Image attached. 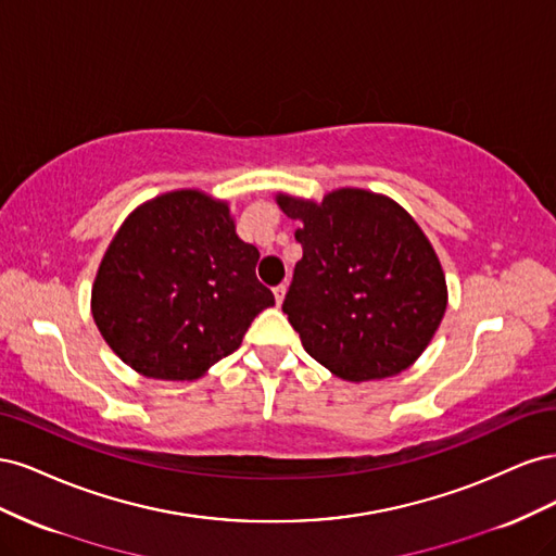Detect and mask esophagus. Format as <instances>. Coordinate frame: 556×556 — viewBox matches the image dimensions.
Instances as JSON below:
<instances>
[{"instance_id":"esophagus-1","label":"esophagus","mask_w":556,"mask_h":556,"mask_svg":"<svg viewBox=\"0 0 556 556\" xmlns=\"http://www.w3.org/2000/svg\"><path fill=\"white\" fill-rule=\"evenodd\" d=\"M285 292H288V285H278V288H274V296H276V304H278V306L282 304Z\"/></svg>"}]
</instances>
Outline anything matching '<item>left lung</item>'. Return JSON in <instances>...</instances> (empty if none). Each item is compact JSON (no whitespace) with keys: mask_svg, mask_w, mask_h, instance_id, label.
Segmentation results:
<instances>
[{"mask_svg":"<svg viewBox=\"0 0 556 556\" xmlns=\"http://www.w3.org/2000/svg\"><path fill=\"white\" fill-rule=\"evenodd\" d=\"M304 255L282 311L308 355L348 382L406 371L447 308L443 266L394 199L339 188L323 201L278 192Z\"/></svg>","mask_w":556,"mask_h":556,"instance_id":"left-lung-1","label":"left lung"}]
</instances>
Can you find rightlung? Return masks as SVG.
Segmentation results:
<instances>
[{
	"label": "right lung",
	"instance_id": "add662e5",
	"mask_svg": "<svg viewBox=\"0 0 556 556\" xmlns=\"http://www.w3.org/2000/svg\"><path fill=\"white\" fill-rule=\"evenodd\" d=\"M257 260L227 201L192 188L164 192L134 208L109 243L92 282L94 325L137 374L197 380L276 304L255 276Z\"/></svg>",
	"mask_w": 556,
	"mask_h": 556
}]
</instances>
